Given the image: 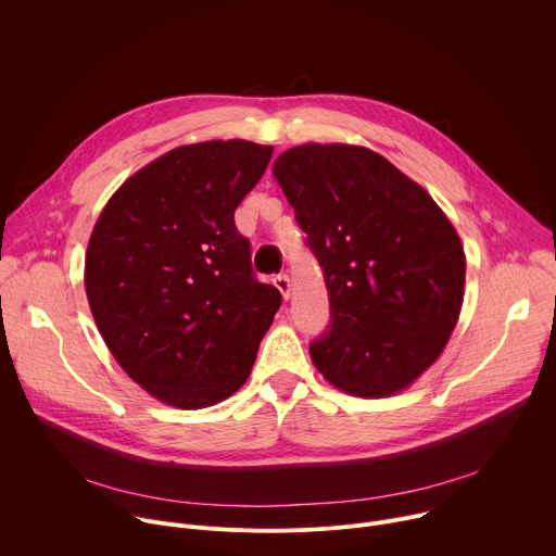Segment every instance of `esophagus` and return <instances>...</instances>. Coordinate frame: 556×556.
Wrapping results in <instances>:
<instances>
[{"mask_svg": "<svg viewBox=\"0 0 556 556\" xmlns=\"http://www.w3.org/2000/svg\"><path fill=\"white\" fill-rule=\"evenodd\" d=\"M273 283H275L277 290L281 292V296L288 301V299H290V279H288V275H277V277L273 279Z\"/></svg>", "mask_w": 556, "mask_h": 556, "instance_id": "esophagus-1", "label": "esophagus"}]
</instances>
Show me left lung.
<instances>
[{"mask_svg": "<svg viewBox=\"0 0 556 556\" xmlns=\"http://www.w3.org/2000/svg\"><path fill=\"white\" fill-rule=\"evenodd\" d=\"M324 268L330 328L314 367L358 399L414 384L444 352L464 301L466 255L435 200L380 153L305 142L273 163Z\"/></svg>", "mask_w": 556, "mask_h": 556, "instance_id": "1", "label": "left lung"}]
</instances>
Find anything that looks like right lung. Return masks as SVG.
Here are the masks:
<instances>
[{
    "instance_id": "obj_1",
    "label": "right lung",
    "mask_w": 556,
    "mask_h": 556,
    "mask_svg": "<svg viewBox=\"0 0 556 556\" xmlns=\"http://www.w3.org/2000/svg\"><path fill=\"white\" fill-rule=\"evenodd\" d=\"M270 155L237 138L176 147L129 176L94 224L84 275L94 324L169 407L204 409L240 389L281 305L232 219Z\"/></svg>"
}]
</instances>
